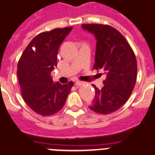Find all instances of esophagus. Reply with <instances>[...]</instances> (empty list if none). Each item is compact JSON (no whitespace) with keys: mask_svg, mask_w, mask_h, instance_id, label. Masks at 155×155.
I'll use <instances>...</instances> for the list:
<instances>
[{"mask_svg":"<svg viewBox=\"0 0 155 155\" xmlns=\"http://www.w3.org/2000/svg\"><path fill=\"white\" fill-rule=\"evenodd\" d=\"M84 84H85V83L83 82V81H76L77 86H82V85H84Z\"/></svg>","mask_w":155,"mask_h":155,"instance_id":"34e87169","label":"esophagus"}]
</instances>
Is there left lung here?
<instances>
[{"mask_svg":"<svg viewBox=\"0 0 155 155\" xmlns=\"http://www.w3.org/2000/svg\"><path fill=\"white\" fill-rule=\"evenodd\" d=\"M81 26L96 39L94 69L106 74L101 89L92 84L96 95L89 108L102 114L113 113L126 103L134 88L137 75L136 56L126 39L112 26L102 24Z\"/></svg>","mask_w":155,"mask_h":155,"instance_id":"1","label":"left lung"}]
</instances>
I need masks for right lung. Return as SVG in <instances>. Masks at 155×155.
<instances>
[{
	"label": "right lung",
	"instance_id": "obj_1",
	"mask_svg": "<svg viewBox=\"0 0 155 155\" xmlns=\"http://www.w3.org/2000/svg\"><path fill=\"white\" fill-rule=\"evenodd\" d=\"M72 27L54 29L37 35L21 55L17 66L18 83L26 104L42 116L63 108L74 85L54 83L51 71L57 66L58 50Z\"/></svg>",
	"mask_w": 155,
	"mask_h": 155
}]
</instances>
